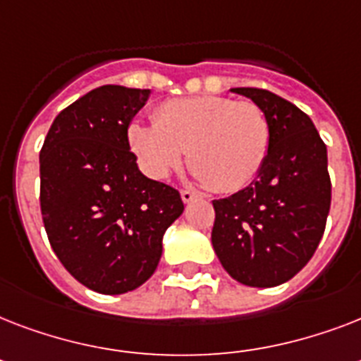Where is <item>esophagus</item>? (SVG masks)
<instances>
[{
  "label": "esophagus",
  "mask_w": 361,
  "mask_h": 361,
  "mask_svg": "<svg viewBox=\"0 0 361 361\" xmlns=\"http://www.w3.org/2000/svg\"><path fill=\"white\" fill-rule=\"evenodd\" d=\"M195 198H197V195H195L192 191H189V189H183V191H181V200H183L185 204L192 202Z\"/></svg>",
  "instance_id": "34e87169"
}]
</instances>
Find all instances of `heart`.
<instances>
[{
    "instance_id": "heart-1",
    "label": "heart",
    "mask_w": 361,
    "mask_h": 361,
    "mask_svg": "<svg viewBox=\"0 0 361 361\" xmlns=\"http://www.w3.org/2000/svg\"><path fill=\"white\" fill-rule=\"evenodd\" d=\"M153 121H135L127 129L129 147L152 180L169 178L187 152L198 181L215 192H236L257 178L268 155V116L251 101L170 99L157 106Z\"/></svg>"
}]
</instances>
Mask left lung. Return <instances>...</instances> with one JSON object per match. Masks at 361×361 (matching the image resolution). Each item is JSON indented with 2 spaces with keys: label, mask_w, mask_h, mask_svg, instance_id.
<instances>
[{
  "label": "left lung",
  "mask_w": 361,
  "mask_h": 361,
  "mask_svg": "<svg viewBox=\"0 0 361 361\" xmlns=\"http://www.w3.org/2000/svg\"><path fill=\"white\" fill-rule=\"evenodd\" d=\"M266 112L269 149L257 180L214 200L212 243L232 279L269 288L292 279L317 251L330 214L326 144L296 104L258 87H232Z\"/></svg>",
  "instance_id": "1"
}]
</instances>
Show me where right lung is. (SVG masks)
Returning <instances> with one entry per match:
<instances>
[{
    "label": "right lung",
    "mask_w": 361,
    "mask_h": 361,
    "mask_svg": "<svg viewBox=\"0 0 361 361\" xmlns=\"http://www.w3.org/2000/svg\"><path fill=\"white\" fill-rule=\"evenodd\" d=\"M149 90L101 86L61 110L42 144L41 212L56 257L101 294L144 285L163 255L166 228L183 214L174 187L149 180L127 129Z\"/></svg>",
    "instance_id": "1"
}]
</instances>
